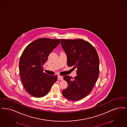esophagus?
Listing matches in <instances>:
<instances>
[{"instance_id": "34e87169", "label": "esophagus", "mask_w": 127, "mask_h": 127, "mask_svg": "<svg viewBox=\"0 0 127 127\" xmlns=\"http://www.w3.org/2000/svg\"><path fill=\"white\" fill-rule=\"evenodd\" d=\"M58 80H63V76H61L59 75V76H58Z\"/></svg>"}]
</instances>
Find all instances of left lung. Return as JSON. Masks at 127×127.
I'll return each instance as SVG.
<instances>
[{
	"label": "left lung",
	"mask_w": 127,
	"mask_h": 127,
	"mask_svg": "<svg viewBox=\"0 0 127 127\" xmlns=\"http://www.w3.org/2000/svg\"><path fill=\"white\" fill-rule=\"evenodd\" d=\"M61 46L67 55L68 66L76 68V76L63 77L68 84L62 93L71 101L81 100L93 90L99 75V59L95 48L82 39H61Z\"/></svg>",
	"instance_id": "8db88e82"
}]
</instances>
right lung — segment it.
I'll return each mask as SVG.
<instances>
[{"label": "right lung", "instance_id": "1", "mask_svg": "<svg viewBox=\"0 0 127 127\" xmlns=\"http://www.w3.org/2000/svg\"><path fill=\"white\" fill-rule=\"evenodd\" d=\"M61 39L42 38L33 41L23 51L19 60L21 81L26 91L37 98L46 95L57 80V75L43 72L42 66Z\"/></svg>", "mask_w": 127, "mask_h": 127}]
</instances>
